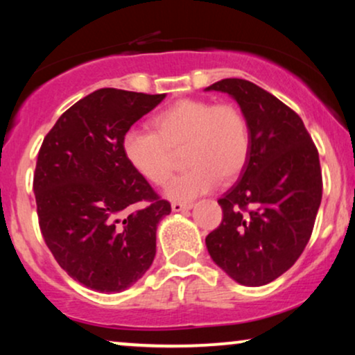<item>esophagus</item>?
Instances as JSON below:
<instances>
[{"label": "esophagus", "mask_w": 355, "mask_h": 355, "mask_svg": "<svg viewBox=\"0 0 355 355\" xmlns=\"http://www.w3.org/2000/svg\"><path fill=\"white\" fill-rule=\"evenodd\" d=\"M192 207H193L192 203H182V202H173L171 203L173 211H186V210H191Z\"/></svg>", "instance_id": "esophagus-1"}]
</instances>
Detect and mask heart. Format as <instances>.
Masks as SVG:
<instances>
[{"instance_id": "heart-1", "label": "heart", "mask_w": 355, "mask_h": 355, "mask_svg": "<svg viewBox=\"0 0 355 355\" xmlns=\"http://www.w3.org/2000/svg\"><path fill=\"white\" fill-rule=\"evenodd\" d=\"M153 130L129 129L123 137L124 157L140 176L164 186L173 176L176 150H184L186 173L166 187L173 200L187 202L232 181L250 155V128L242 110L230 101L203 98L174 101L152 118Z\"/></svg>"}]
</instances>
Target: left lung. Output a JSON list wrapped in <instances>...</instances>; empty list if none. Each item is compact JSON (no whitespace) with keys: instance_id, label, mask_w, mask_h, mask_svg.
<instances>
[{"instance_id":"obj_1","label":"left lung","mask_w":355,"mask_h":355,"mask_svg":"<svg viewBox=\"0 0 355 355\" xmlns=\"http://www.w3.org/2000/svg\"><path fill=\"white\" fill-rule=\"evenodd\" d=\"M230 94L250 128L241 179L218 203L223 220L207 236L215 263L244 286H263L288 271L312 236L322 202L318 150L300 116L245 79L207 87Z\"/></svg>"}]
</instances>
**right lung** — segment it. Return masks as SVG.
Listing matches in <instances>:
<instances>
[{
  "label": "right lung",
  "instance_id": "obj_1",
  "mask_svg": "<svg viewBox=\"0 0 355 355\" xmlns=\"http://www.w3.org/2000/svg\"><path fill=\"white\" fill-rule=\"evenodd\" d=\"M164 96L95 90L43 139L33 173L38 225L58 265L85 288L121 293L155 259L157 226L171 205L130 166L123 137Z\"/></svg>",
  "mask_w": 355,
  "mask_h": 355
}]
</instances>
